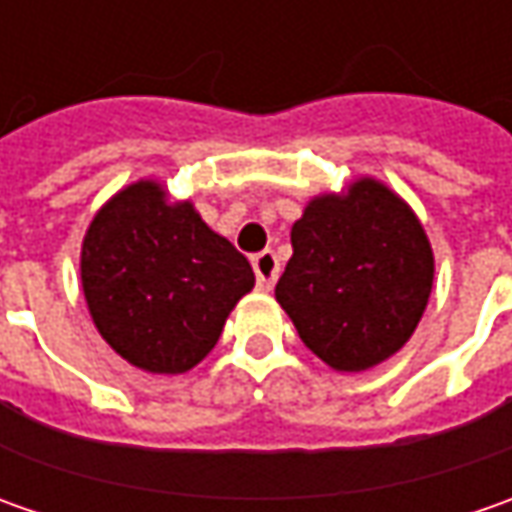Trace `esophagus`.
I'll return each mask as SVG.
<instances>
[{"mask_svg":"<svg viewBox=\"0 0 512 512\" xmlns=\"http://www.w3.org/2000/svg\"><path fill=\"white\" fill-rule=\"evenodd\" d=\"M253 270H256V285L262 290H270L273 282L279 279V259L273 250H262L253 256Z\"/></svg>","mask_w":512,"mask_h":512,"instance_id":"obj_1","label":"esophagus"}]
</instances>
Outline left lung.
Here are the masks:
<instances>
[{
  "mask_svg": "<svg viewBox=\"0 0 512 512\" xmlns=\"http://www.w3.org/2000/svg\"><path fill=\"white\" fill-rule=\"evenodd\" d=\"M290 245L276 299L322 362L367 370L413 336L433 287V250L393 190L362 179L347 196L313 199Z\"/></svg>",
  "mask_w": 512,
  "mask_h": 512,
  "instance_id": "obj_1",
  "label": "left lung"
}]
</instances>
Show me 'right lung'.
<instances>
[{"label":"right lung","instance_id":"obj_1","mask_svg":"<svg viewBox=\"0 0 512 512\" xmlns=\"http://www.w3.org/2000/svg\"><path fill=\"white\" fill-rule=\"evenodd\" d=\"M253 267L156 182L116 193L90 222L82 287L102 339L150 373H185L216 347Z\"/></svg>","mask_w":512,"mask_h":512}]
</instances>
